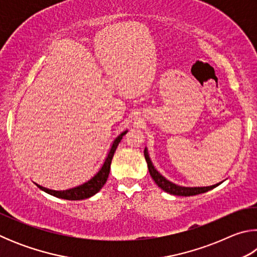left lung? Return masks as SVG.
<instances>
[{
  "label": "left lung",
  "mask_w": 257,
  "mask_h": 257,
  "mask_svg": "<svg viewBox=\"0 0 257 257\" xmlns=\"http://www.w3.org/2000/svg\"><path fill=\"white\" fill-rule=\"evenodd\" d=\"M144 155H145V160L147 162V167H149V171L150 175L153 178V180L155 181V184L158 185L161 189L167 191V193L171 194V195H176V196H194V195H198V194H203L206 193V191L211 190L213 188H215L216 186H219L220 184L213 185L210 187H194V188H189V187H180L177 186L172 182L168 181L165 178H163L160 173L155 170L153 164H152L151 160L149 158V154H147V151H144Z\"/></svg>",
  "instance_id": "8db88e82"
}]
</instances>
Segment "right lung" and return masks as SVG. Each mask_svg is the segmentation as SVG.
Masks as SVG:
<instances>
[{"label": "right lung", "instance_id": "right-lung-1", "mask_svg": "<svg viewBox=\"0 0 257 257\" xmlns=\"http://www.w3.org/2000/svg\"><path fill=\"white\" fill-rule=\"evenodd\" d=\"M125 134H127V132L122 133L120 135V136L115 138V141L113 142V145L111 147L110 152H108L107 158L105 160V162H104L103 167L101 168V170H99L89 181L85 182L84 185L75 187V188H72V189L61 190V191L46 189V188H44V187H41V186H38V187H40L42 190L46 191L47 194L53 195V196L59 197V198L69 199V201H80V199H85V198H88L90 196H93V195L98 193L99 189H101L102 187L104 186V184L106 182L108 173H110L112 158H113V155H114V152L116 150V147H118L120 141L122 139V136Z\"/></svg>", "mask_w": 257, "mask_h": 257}]
</instances>
